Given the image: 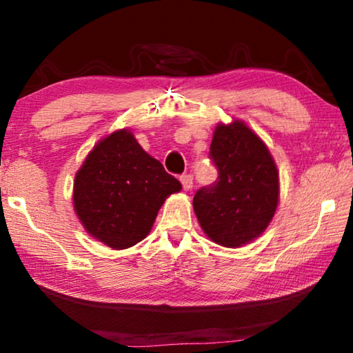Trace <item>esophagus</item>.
<instances>
[{"mask_svg": "<svg viewBox=\"0 0 353 353\" xmlns=\"http://www.w3.org/2000/svg\"><path fill=\"white\" fill-rule=\"evenodd\" d=\"M181 182H182V187L185 191H190L191 188H193V177H191L190 174L181 176Z\"/></svg>", "mask_w": 353, "mask_h": 353, "instance_id": "1", "label": "esophagus"}]
</instances>
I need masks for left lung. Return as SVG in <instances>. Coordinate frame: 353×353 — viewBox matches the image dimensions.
Masks as SVG:
<instances>
[{
	"label": "left lung",
	"mask_w": 353,
	"mask_h": 353,
	"mask_svg": "<svg viewBox=\"0 0 353 353\" xmlns=\"http://www.w3.org/2000/svg\"><path fill=\"white\" fill-rule=\"evenodd\" d=\"M210 155L219 177L194 194L196 218L208 240L241 248L259 238L276 214L277 165L266 143L241 119L216 124Z\"/></svg>",
	"instance_id": "1"
}]
</instances>
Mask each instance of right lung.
I'll list each match as a JSON object with an SVG mask.
<instances>
[{
  "instance_id": "1",
  "label": "right lung",
  "mask_w": 353,
  "mask_h": 353,
  "mask_svg": "<svg viewBox=\"0 0 353 353\" xmlns=\"http://www.w3.org/2000/svg\"><path fill=\"white\" fill-rule=\"evenodd\" d=\"M181 190V182L124 128L88 152L74 176L73 207L88 235L121 250L145 240L166 198Z\"/></svg>"
}]
</instances>
